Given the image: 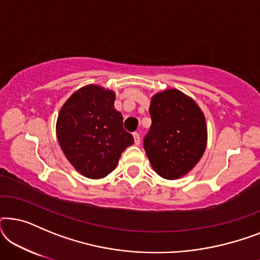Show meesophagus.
Masks as SVG:
<instances>
[{"label": "esophagus", "instance_id": "obj_1", "mask_svg": "<svg viewBox=\"0 0 260 260\" xmlns=\"http://www.w3.org/2000/svg\"><path fill=\"white\" fill-rule=\"evenodd\" d=\"M133 136H134V140H135V144L140 145V143H141V136H140V134H138V133H134Z\"/></svg>", "mask_w": 260, "mask_h": 260}]
</instances>
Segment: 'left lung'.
Returning <instances> with one entry per match:
<instances>
[{
    "label": "left lung",
    "instance_id": "1",
    "mask_svg": "<svg viewBox=\"0 0 260 260\" xmlns=\"http://www.w3.org/2000/svg\"><path fill=\"white\" fill-rule=\"evenodd\" d=\"M149 113L152 123L144 137L149 161L163 179H180L197 166L206 150L204 112L183 92L169 88L151 98Z\"/></svg>",
    "mask_w": 260,
    "mask_h": 260
}]
</instances>
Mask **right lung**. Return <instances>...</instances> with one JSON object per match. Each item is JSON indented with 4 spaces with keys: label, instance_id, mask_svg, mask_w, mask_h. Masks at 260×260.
<instances>
[{
    "label": "right lung",
    "instance_id": "obj_1",
    "mask_svg": "<svg viewBox=\"0 0 260 260\" xmlns=\"http://www.w3.org/2000/svg\"><path fill=\"white\" fill-rule=\"evenodd\" d=\"M115 92L86 85L74 92L60 110L56 137L74 169L88 179H102L116 168L124 149L134 144L115 109Z\"/></svg>",
    "mask_w": 260,
    "mask_h": 260
}]
</instances>
